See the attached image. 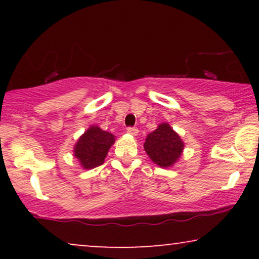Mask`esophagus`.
I'll list each match as a JSON object with an SVG mask.
<instances>
[{"label":"esophagus","mask_w":259,"mask_h":259,"mask_svg":"<svg viewBox=\"0 0 259 259\" xmlns=\"http://www.w3.org/2000/svg\"><path fill=\"white\" fill-rule=\"evenodd\" d=\"M127 133L133 137H137L138 133H139V131H138V128H136V127H128V128H127Z\"/></svg>","instance_id":"esophagus-1"}]
</instances>
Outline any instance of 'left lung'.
<instances>
[{"label": "left lung", "mask_w": 259, "mask_h": 259, "mask_svg": "<svg viewBox=\"0 0 259 259\" xmlns=\"http://www.w3.org/2000/svg\"><path fill=\"white\" fill-rule=\"evenodd\" d=\"M184 141L168 122L159 123L157 130L148 134L144 150L155 165L172 167L184 152Z\"/></svg>", "instance_id": "left-lung-1"}]
</instances>
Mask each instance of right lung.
<instances>
[{"label": "right lung", "mask_w": 259, "mask_h": 259, "mask_svg": "<svg viewBox=\"0 0 259 259\" xmlns=\"http://www.w3.org/2000/svg\"><path fill=\"white\" fill-rule=\"evenodd\" d=\"M114 143L115 137L112 133L101 130L97 125H92L76 140L73 155L83 169L95 168L104 164L109 148Z\"/></svg>", "instance_id": "right-lung-1"}]
</instances>
